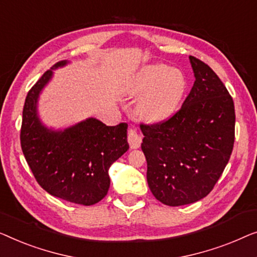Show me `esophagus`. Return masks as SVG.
Here are the masks:
<instances>
[{
    "mask_svg": "<svg viewBox=\"0 0 257 257\" xmlns=\"http://www.w3.org/2000/svg\"><path fill=\"white\" fill-rule=\"evenodd\" d=\"M128 143L132 149H137V148L141 147L142 137L140 136V134L137 133V130L135 128L128 129Z\"/></svg>",
    "mask_w": 257,
    "mask_h": 257,
    "instance_id": "esophagus-1",
    "label": "esophagus"
}]
</instances>
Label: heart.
Masks as SVG:
<instances>
[{"label": "heart", "instance_id": "1", "mask_svg": "<svg viewBox=\"0 0 257 257\" xmlns=\"http://www.w3.org/2000/svg\"><path fill=\"white\" fill-rule=\"evenodd\" d=\"M186 89V79L178 68L154 63L141 67L125 84L124 93L139 97L136 111L143 120L161 122L178 109Z\"/></svg>", "mask_w": 257, "mask_h": 257}]
</instances>
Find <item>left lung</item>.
<instances>
[{
  "label": "left lung",
  "mask_w": 257,
  "mask_h": 257,
  "mask_svg": "<svg viewBox=\"0 0 257 257\" xmlns=\"http://www.w3.org/2000/svg\"><path fill=\"white\" fill-rule=\"evenodd\" d=\"M193 87L163 123L141 125L147 180L168 206L196 202L211 192L234 146L235 109L228 91L208 65L190 56Z\"/></svg>",
  "instance_id": "obj_1"
}]
</instances>
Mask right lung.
Wrapping results in <instances>:
<instances>
[{
  "mask_svg": "<svg viewBox=\"0 0 257 257\" xmlns=\"http://www.w3.org/2000/svg\"><path fill=\"white\" fill-rule=\"evenodd\" d=\"M58 61L36 82L25 99L21 146L36 180L53 197L85 206L106 197L110 178L108 170L129 149L127 123L106 125L88 117L71 127L53 129L43 123L38 100L53 78Z\"/></svg>",
  "mask_w": 257,
  "mask_h": 257,
  "instance_id": "add662e5",
  "label": "right lung"
}]
</instances>
